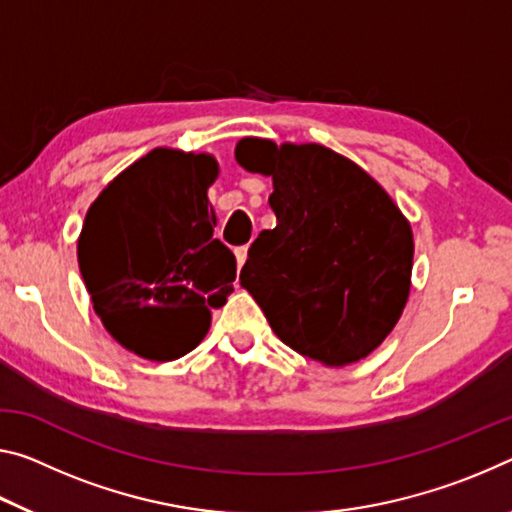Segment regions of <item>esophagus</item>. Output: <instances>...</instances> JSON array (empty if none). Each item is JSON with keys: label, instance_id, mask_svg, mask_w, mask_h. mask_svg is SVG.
<instances>
[{"label": "esophagus", "instance_id": "1", "mask_svg": "<svg viewBox=\"0 0 512 512\" xmlns=\"http://www.w3.org/2000/svg\"><path fill=\"white\" fill-rule=\"evenodd\" d=\"M234 257H237V266L241 269L243 264H246V257H248V248L241 246V248H234Z\"/></svg>", "mask_w": 512, "mask_h": 512}]
</instances>
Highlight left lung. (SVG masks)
Instances as JSON below:
<instances>
[{
	"mask_svg": "<svg viewBox=\"0 0 512 512\" xmlns=\"http://www.w3.org/2000/svg\"><path fill=\"white\" fill-rule=\"evenodd\" d=\"M237 161L273 177L278 225L259 232L241 269L282 342L328 367L383 344L410 291L412 230L392 198L323 145L243 139Z\"/></svg>",
	"mask_w": 512,
	"mask_h": 512,
	"instance_id": "1",
	"label": "left lung"
}]
</instances>
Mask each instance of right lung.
<instances>
[{"label": "right lung", "mask_w": 512, "mask_h": 512, "mask_svg": "<svg viewBox=\"0 0 512 512\" xmlns=\"http://www.w3.org/2000/svg\"><path fill=\"white\" fill-rule=\"evenodd\" d=\"M209 154L157 148L123 170L86 214L79 271L104 328L127 351L157 362L193 351L209 310L237 278L232 250L214 239Z\"/></svg>", "instance_id": "obj_1"}]
</instances>
